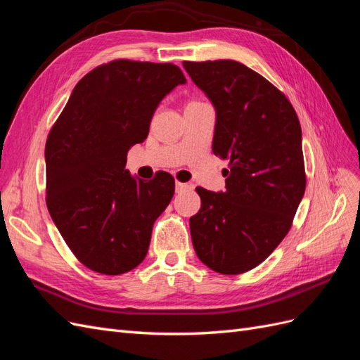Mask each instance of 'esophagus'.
<instances>
[{
	"label": "esophagus",
	"instance_id": "1",
	"mask_svg": "<svg viewBox=\"0 0 360 360\" xmlns=\"http://www.w3.org/2000/svg\"><path fill=\"white\" fill-rule=\"evenodd\" d=\"M192 189H193L192 184H188V183H180V181H177V183H176V192H177V193L186 192V191H192Z\"/></svg>",
	"mask_w": 360,
	"mask_h": 360
}]
</instances>
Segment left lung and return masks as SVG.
<instances>
[{"instance_id": "1", "label": "left lung", "mask_w": 360, "mask_h": 360, "mask_svg": "<svg viewBox=\"0 0 360 360\" xmlns=\"http://www.w3.org/2000/svg\"><path fill=\"white\" fill-rule=\"evenodd\" d=\"M216 110L213 153L230 163L225 192L197 188L193 249L222 275L257 267L290 231L307 188L302 129L274 84L233 60L183 61Z\"/></svg>"}]
</instances>
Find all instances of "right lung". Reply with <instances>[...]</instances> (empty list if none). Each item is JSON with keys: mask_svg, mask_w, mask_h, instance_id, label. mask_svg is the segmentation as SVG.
I'll list each match as a JSON object with an SVG mask.
<instances>
[{"mask_svg": "<svg viewBox=\"0 0 360 360\" xmlns=\"http://www.w3.org/2000/svg\"><path fill=\"white\" fill-rule=\"evenodd\" d=\"M184 82L171 63L110 61L76 84L51 129L48 210L73 255L97 274H126L147 255L176 181L163 171L150 181L132 177L127 151L144 143L158 105Z\"/></svg>", "mask_w": 360, "mask_h": 360, "instance_id": "add662e5", "label": "right lung"}]
</instances>
